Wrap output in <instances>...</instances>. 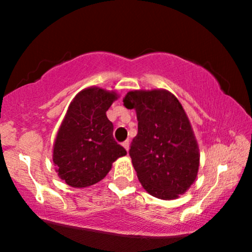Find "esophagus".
I'll list each match as a JSON object with an SVG mask.
<instances>
[{
	"mask_svg": "<svg viewBox=\"0 0 252 252\" xmlns=\"http://www.w3.org/2000/svg\"><path fill=\"white\" fill-rule=\"evenodd\" d=\"M122 146L124 147V148H126V152H128V150H129V146H130V142H129V140L124 141V142L122 143Z\"/></svg>",
	"mask_w": 252,
	"mask_h": 252,
	"instance_id": "esophagus-1",
	"label": "esophagus"
}]
</instances>
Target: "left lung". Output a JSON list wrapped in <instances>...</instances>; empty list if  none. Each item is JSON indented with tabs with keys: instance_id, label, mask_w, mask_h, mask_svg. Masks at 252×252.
<instances>
[{
	"instance_id": "1",
	"label": "left lung",
	"mask_w": 252,
	"mask_h": 252,
	"mask_svg": "<svg viewBox=\"0 0 252 252\" xmlns=\"http://www.w3.org/2000/svg\"><path fill=\"white\" fill-rule=\"evenodd\" d=\"M123 103L135 109L138 121L129 154L141 185L155 198H179L195 181L200 160L181 103L163 89L132 90Z\"/></svg>"
}]
</instances>
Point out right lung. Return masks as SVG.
<instances>
[{
  "mask_svg": "<svg viewBox=\"0 0 252 252\" xmlns=\"http://www.w3.org/2000/svg\"><path fill=\"white\" fill-rule=\"evenodd\" d=\"M118 98L115 91L90 86L73 98L53 146L56 172L74 189L99 182L112 162L126 150L115 141L114 126L106 111Z\"/></svg>",
  "mask_w": 252,
  "mask_h": 252,
  "instance_id": "1",
  "label": "right lung"
}]
</instances>
